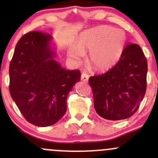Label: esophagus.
<instances>
[{
  "label": "esophagus",
  "instance_id": "34e87169",
  "mask_svg": "<svg viewBox=\"0 0 158 158\" xmlns=\"http://www.w3.org/2000/svg\"><path fill=\"white\" fill-rule=\"evenodd\" d=\"M81 79H82V82H87L89 80V76L86 73H82V75H81Z\"/></svg>",
  "mask_w": 158,
  "mask_h": 158
}]
</instances>
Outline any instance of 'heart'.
<instances>
[{
    "label": "heart",
    "instance_id": "obj_1",
    "mask_svg": "<svg viewBox=\"0 0 158 158\" xmlns=\"http://www.w3.org/2000/svg\"><path fill=\"white\" fill-rule=\"evenodd\" d=\"M126 35L121 30L102 26L86 32L69 48V56L80 60L83 53L89 52L88 62L99 71L112 68L120 59L126 44Z\"/></svg>",
    "mask_w": 158,
    "mask_h": 158
}]
</instances>
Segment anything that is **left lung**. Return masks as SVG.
<instances>
[{"label": "left lung", "instance_id": "obj_1", "mask_svg": "<svg viewBox=\"0 0 158 158\" xmlns=\"http://www.w3.org/2000/svg\"><path fill=\"white\" fill-rule=\"evenodd\" d=\"M147 73L148 62L141 48L137 44L127 45L111 69L89 79L97 114L109 120L132 116L146 93Z\"/></svg>", "mask_w": 158, "mask_h": 158}]
</instances>
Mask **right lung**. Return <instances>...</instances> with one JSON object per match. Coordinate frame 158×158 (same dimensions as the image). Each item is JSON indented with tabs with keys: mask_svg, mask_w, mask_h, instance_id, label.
Wrapping results in <instances>:
<instances>
[{
	"mask_svg": "<svg viewBox=\"0 0 158 158\" xmlns=\"http://www.w3.org/2000/svg\"><path fill=\"white\" fill-rule=\"evenodd\" d=\"M52 37L30 31L17 43L9 66V90L25 120L38 127L57 123L66 112L68 94L80 81L79 70H66L54 59Z\"/></svg>",
	"mask_w": 158,
	"mask_h": 158,
	"instance_id": "obj_1",
	"label": "right lung"
}]
</instances>
